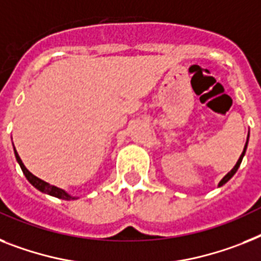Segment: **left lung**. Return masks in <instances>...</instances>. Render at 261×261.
Here are the masks:
<instances>
[{"mask_svg": "<svg viewBox=\"0 0 261 261\" xmlns=\"http://www.w3.org/2000/svg\"><path fill=\"white\" fill-rule=\"evenodd\" d=\"M248 140H249V132H248V136H247V141H245V145H244V149H243V153L240 154V157H239L238 163H236V164H234V167L232 168L231 171L228 172V173L225 174V176H224L223 178H221V180H220V182H219V187H223V185L225 184V182H228V181H229V180H231L232 177H233V174L236 173V171H238V169H239V167H240V164H242V161H243V157H244V154H245V150H247V146H248Z\"/></svg>", "mask_w": 261, "mask_h": 261, "instance_id": "left-lung-1", "label": "left lung"}]
</instances>
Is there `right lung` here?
<instances>
[{
	"label": "right lung",
	"mask_w": 261,
	"mask_h": 261,
	"mask_svg": "<svg viewBox=\"0 0 261 261\" xmlns=\"http://www.w3.org/2000/svg\"><path fill=\"white\" fill-rule=\"evenodd\" d=\"M13 149H14V156H16L17 163H18L19 167H21V169H22L23 174H25V177L28 178V181L33 185L34 188L38 189L40 192L45 193V195H50V196H53V197H57V199H61V200H77L79 199L77 196H72L70 193L66 192L65 189L58 188V187H56V185L49 184V182H46V181H44V180L38 178L37 176H34V174L32 173V172L28 171L27 167L23 165L22 160H21V157H19L18 153H17V150H16V148H14V145H13Z\"/></svg>",
	"instance_id": "add662e5"
}]
</instances>
